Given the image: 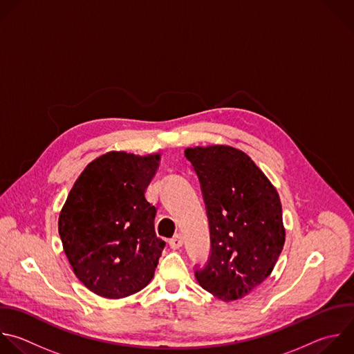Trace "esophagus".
<instances>
[{
	"label": "esophagus",
	"instance_id": "1",
	"mask_svg": "<svg viewBox=\"0 0 354 354\" xmlns=\"http://www.w3.org/2000/svg\"><path fill=\"white\" fill-rule=\"evenodd\" d=\"M182 245H183V239H182L180 234H175V236L169 241V246H171V249H174V250L180 249Z\"/></svg>",
	"mask_w": 354,
	"mask_h": 354
}]
</instances>
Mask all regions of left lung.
<instances>
[{
  "label": "left lung",
  "mask_w": 354,
  "mask_h": 354,
  "mask_svg": "<svg viewBox=\"0 0 354 354\" xmlns=\"http://www.w3.org/2000/svg\"><path fill=\"white\" fill-rule=\"evenodd\" d=\"M185 156L200 180L211 239L196 279L223 301L242 299L270 277L283 249L279 194L242 150L198 146Z\"/></svg>",
  "instance_id": "1"
}]
</instances>
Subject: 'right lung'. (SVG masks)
Instances as JSON below:
<instances>
[{
    "instance_id": "right-lung-1",
    "label": "right lung",
    "mask_w": 354,
    "mask_h": 354,
    "mask_svg": "<svg viewBox=\"0 0 354 354\" xmlns=\"http://www.w3.org/2000/svg\"><path fill=\"white\" fill-rule=\"evenodd\" d=\"M160 154L109 151L79 175L59 212L64 252L79 281L105 299L146 288L165 242L154 229L157 208L145 196Z\"/></svg>"
}]
</instances>
